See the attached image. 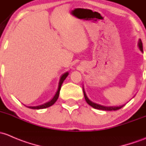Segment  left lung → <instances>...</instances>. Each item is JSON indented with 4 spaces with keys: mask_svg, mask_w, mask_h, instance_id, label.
Listing matches in <instances>:
<instances>
[{
    "mask_svg": "<svg viewBox=\"0 0 146 146\" xmlns=\"http://www.w3.org/2000/svg\"><path fill=\"white\" fill-rule=\"evenodd\" d=\"M138 46H139V49L141 52H143V43L142 41H141V39H139V43H138ZM83 91H84V98H85V100L86 101V103H88L89 106H91V107H93L95 109H98V110H106V111H112V110H119L120 108H122L124 105L123 106H101V105L97 104V103H94V102L91 101L88 97H87L86 94L85 92V90H84V87H83Z\"/></svg>",
    "mask_w": 146,
    "mask_h": 146,
    "instance_id": "8db88e82",
    "label": "left lung"
}]
</instances>
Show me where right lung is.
Returning a JSON list of instances; mask_svg holds the SVG:
<instances>
[{
	"label": "right lung",
	"instance_id": "add662e5",
	"mask_svg": "<svg viewBox=\"0 0 146 146\" xmlns=\"http://www.w3.org/2000/svg\"><path fill=\"white\" fill-rule=\"evenodd\" d=\"M68 74H69V72H67L64 73L62 75V76H61L60 79V81H59V84H58V90H57L56 93H55V96H53V98L51 99L50 101L46 102V103H43V104L40 105V106H27V108H31V109L40 110V109H44V108H48V107L52 106V105H53L54 103H55V102L57 101V100H58V97H59L60 91L61 86H62V84L63 83V82L64 81V79H65L66 78H67V76H68Z\"/></svg>",
	"mask_w": 146,
	"mask_h": 146
}]
</instances>
